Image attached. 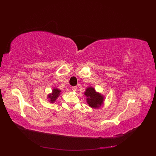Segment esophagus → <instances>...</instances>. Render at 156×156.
<instances>
[{
	"instance_id": "1",
	"label": "esophagus",
	"mask_w": 156,
	"mask_h": 156,
	"mask_svg": "<svg viewBox=\"0 0 156 156\" xmlns=\"http://www.w3.org/2000/svg\"><path fill=\"white\" fill-rule=\"evenodd\" d=\"M72 91H73V92H76L77 91V87H73L72 88Z\"/></svg>"
}]
</instances>
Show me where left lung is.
<instances>
[{"label": "left lung", "mask_w": 156, "mask_h": 156, "mask_svg": "<svg viewBox=\"0 0 156 156\" xmlns=\"http://www.w3.org/2000/svg\"><path fill=\"white\" fill-rule=\"evenodd\" d=\"M86 96V101L89 107L92 108H100L104 102V96L102 94L96 92L92 87H88L84 92Z\"/></svg>", "instance_id": "obj_1"}]
</instances>
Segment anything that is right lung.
I'll return each mask as SVG.
<instances>
[{"label": "right lung", "mask_w": 156, "mask_h": 156, "mask_svg": "<svg viewBox=\"0 0 156 156\" xmlns=\"http://www.w3.org/2000/svg\"><path fill=\"white\" fill-rule=\"evenodd\" d=\"M61 93H62L61 90L58 89V88L54 87L53 89L52 90L51 93L49 94L48 96H47V98H48V99L49 102H50L51 103H55V101L56 100V99H57L60 96Z\"/></svg>", "instance_id": "right-lung-1"}]
</instances>
